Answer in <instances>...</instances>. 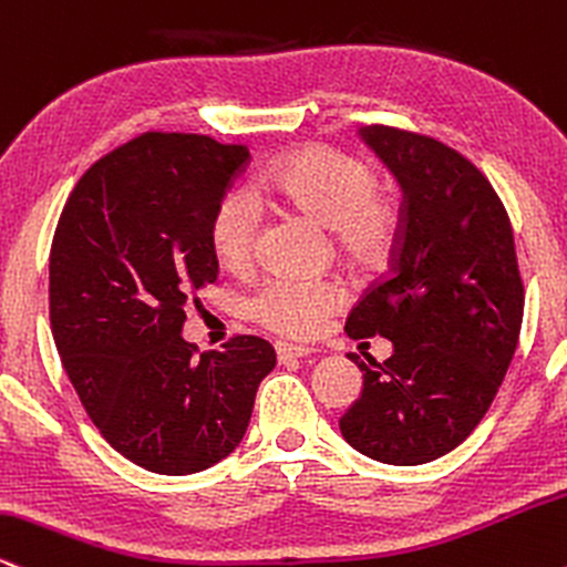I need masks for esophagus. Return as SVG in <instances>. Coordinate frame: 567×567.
Returning a JSON list of instances; mask_svg holds the SVG:
<instances>
[{
  "label": "esophagus",
  "instance_id": "obj_1",
  "mask_svg": "<svg viewBox=\"0 0 567 567\" xmlns=\"http://www.w3.org/2000/svg\"><path fill=\"white\" fill-rule=\"evenodd\" d=\"M276 355H278V361L286 363V361H295V358H308V355H316V350H312V348H302V344L276 342Z\"/></svg>",
  "mask_w": 567,
  "mask_h": 567
}]
</instances>
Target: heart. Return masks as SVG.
I'll use <instances>...</instances> for the list:
<instances>
[{
    "mask_svg": "<svg viewBox=\"0 0 567 567\" xmlns=\"http://www.w3.org/2000/svg\"><path fill=\"white\" fill-rule=\"evenodd\" d=\"M262 183L284 206L331 228L339 255L361 268L382 262L401 230V209L377 188L374 169L342 151L310 145L278 162ZM259 230L262 212L255 198L246 190L225 193L209 223L217 262L230 272L249 270ZM342 305L344 289L337 281L270 278L249 297L246 312L276 334L308 339Z\"/></svg>",
    "mask_w": 567,
    "mask_h": 567,
    "instance_id": "b5f03b06",
    "label": "heart"
}]
</instances>
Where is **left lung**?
Returning <instances> with one entry per match:
<instances>
[{"label": "left lung", "mask_w": 567, "mask_h": 567, "mask_svg": "<svg viewBox=\"0 0 567 567\" xmlns=\"http://www.w3.org/2000/svg\"><path fill=\"white\" fill-rule=\"evenodd\" d=\"M361 137L403 188L390 276L352 308V339L384 337V363L355 352L361 398L339 419L363 456L398 467L441 458L494 403L523 326L515 236L494 185L441 140L363 126Z\"/></svg>", "instance_id": "obj_1"}]
</instances>
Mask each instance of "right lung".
Masks as SVG:
<instances>
[{
	"label": "right lung",
	"mask_w": 567,
	"mask_h": 567,
	"mask_svg": "<svg viewBox=\"0 0 567 567\" xmlns=\"http://www.w3.org/2000/svg\"><path fill=\"white\" fill-rule=\"evenodd\" d=\"M246 145L145 132L84 172L50 249L60 361L100 435L137 467L193 475L241 443L276 350L233 337L196 355L185 310L217 281L209 223Z\"/></svg>",
	"instance_id": "add662e5"
}]
</instances>
